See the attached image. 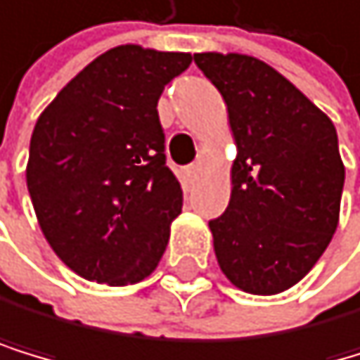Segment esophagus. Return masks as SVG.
Segmentation results:
<instances>
[{"label":"esophagus","instance_id":"esophagus-1","mask_svg":"<svg viewBox=\"0 0 360 360\" xmlns=\"http://www.w3.org/2000/svg\"><path fill=\"white\" fill-rule=\"evenodd\" d=\"M198 173H200V165H189L187 167V178H191V180H195L198 178Z\"/></svg>","mask_w":360,"mask_h":360}]
</instances>
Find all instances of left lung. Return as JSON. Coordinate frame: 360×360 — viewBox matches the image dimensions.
Instances as JSON below:
<instances>
[{
  "label": "left lung",
  "instance_id": "obj_1",
  "mask_svg": "<svg viewBox=\"0 0 360 360\" xmlns=\"http://www.w3.org/2000/svg\"><path fill=\"white\" fill-rule=\"evenodd\" d=\"M229 113L231 198L209 222L222 274L247 294L294 287L338 227L345 167L332 120L269 64L195 53Z\"/></svg>",
  "mask_w": 360,
  "mask_h": 360
}]
</instances>
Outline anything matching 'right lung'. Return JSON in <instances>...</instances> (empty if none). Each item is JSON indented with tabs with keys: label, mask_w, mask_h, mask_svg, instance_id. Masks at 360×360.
Returning <instances> with one entry per match:
<instances>
[{
	"label": "right lung",
	"mask_w": 360,
	"mask_h": 360,
	"mask_svg": "<svg viewBox=\"0 0 360 360\" xmlns=\"http://www.w3.org/2000/svg\"><path fill=\"white\" fill-rule=\"evenodd\" d=\"M189 64V53L115 46L37 117L28 193L44 238L82 278L133 285L162 258L182 189L167 167L158 100Z\"/></svg>",
	"instance_id": "right-lung-1"
}]
</instances>
